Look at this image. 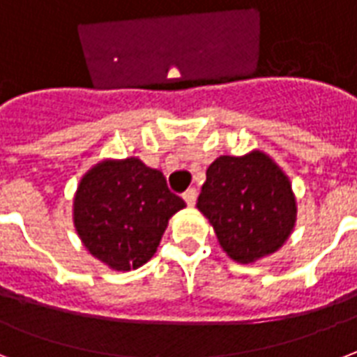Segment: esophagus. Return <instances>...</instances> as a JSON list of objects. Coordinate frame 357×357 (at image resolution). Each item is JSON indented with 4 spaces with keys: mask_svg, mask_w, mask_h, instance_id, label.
<instances>
[{
    "mask_svg": "<svg viewBox=\"0 0 357 357\" xmlns=\"http://www.w3.org/2000/svg\"><path fill=\"white\" fill-rule=\"evenodd\" d=\"M197 189H187L183 192V200L185 202H187V206H190V208H192V206H195V204H197Z\"/></svg>",
    "mask_w": 357,
    "mask_h": 357,
    "instance_id": "34e87169",
    "label": "esophagus"
}]
</instances>
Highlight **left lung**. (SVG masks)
Segmentation results:
<instances>
[{
    "label": "left lung",
    "mask_w": 357,
    "mask_h": 357,
    "mask_svg": "<svg viewBox=\"0 0 357 357\" xmlns=\"http://www.w3.org/2000/svg\"><path fill=\"white\" fill-rule=\"evenodd\" d=\"M219 245L239 264L279 251L296 225V197L282 168L264 151L221 155L209 165L197 202Z\"/></svg>",
    "instance_id": "8db88e82"
}]
</instances>
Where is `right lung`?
I'll list each match as a JSON object with an SVG mask.
<instances>
[{"instance_id": "right-lung-1", "label": "right lung", "mask_w": 357, "mask_h": 357, "mask_svg": "<svg viewBox=\"0 0 357 357\" xmlns=\"http://www.w3.org/2000/svg\"><path fill=\"white\" fill-rule=\"evenodd\" d=\"M183 208L162 172L138 157L105 159L82 176L73 221L89 255L110 269L130 271L153 257L170 217Z\"/></svg>"}]
</instances>
